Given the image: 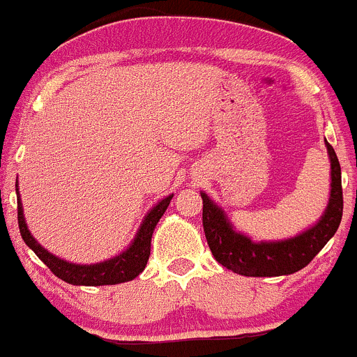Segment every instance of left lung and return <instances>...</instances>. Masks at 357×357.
I'll use <instances>...</instances> for the list:
<instances>
[{"instance_id": "8db88e82", "label": "left lung", "mask_w": 357, "mask_h": 357, "mask_svg": "<svg viewBox=\"0 0 357 357\" xmlns=\"http://www.w3.org/2000/svg\"><path fill=\"white\" fill-rule=\"evenodd\" d=\"M331 160V195L319 224L296 238L275 243H254L232 229L224 211L206 194L202 195V225L213 257L231 271L245 276H280L299 271L335 236L344 213L342 169L336 153L326 142Z\"/></svg>"}]
</instances>
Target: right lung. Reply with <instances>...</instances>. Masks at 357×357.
<instances>
[{
    "label": "right lung",
    "instance_id": "right-lung-1",
    "mask_svg": "<svg viewBox=\"0 0 357 357\" xmlns=\"http://www.w3.org/2000/svg\"><path fill=\"white\" fill-rule=\"evenodd\" d=\"M19 195V192H17ZM172 195L162 199L148 216L142 222L141 229H139L137 236L133 239L132 246L126 252H123L118 257L111 259V261L100 262V264H72V262L61 261V259L54 257L49 254L47 250L42 248L38 243L35 241L28 231V225L24 222V215H22L21 199H17V220H19V231H21L22 239L26 245L36 254V257L47 266L58 278L63 282L72 285H114L123 284V282H130L135 276L141 275L144 271L146 264H148L149 254H151V236L155 231L158 220L165 213L167 206L171 204Z\"/></svg>",
    "mask_w": 357,
    "mask_h": 357
}]
</instances>
